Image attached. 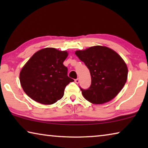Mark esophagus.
<instances>
[{"instance_id": "esophagus-1", "label": "esophagus", "mask_w": 148, "mask_h": 148, "mask_svg": "<svg viewBox=\"0 0 148 148\" xmlns=\"http://www.w3.org/2000/svg\"><path fill=\"white\" fill-rule=\"evenodd\" d=\"M75 82H76V84H79V79L78 78L76 79H75Z\"/></svg>"}]
</instances>
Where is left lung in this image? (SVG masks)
<instances>
[{
  "mask_svg": "<svg viewBox=\"0 0 148 148\" xmlns=\"http://www.w3.org/2000/svg\"><path fill=\"white\" fill-rule=\"evenodd\" d=\"M89 70L91 84L80 87L87 101L95 104L106 103L116 97L127 79L128 69L121 56L106 46H95L75 52Z\"/></svg>",
  "mask_w": 148,
  "mask_h": 148,
  "instance_id": "8db88e82",
  "label": "left lung"
}]
</instances>
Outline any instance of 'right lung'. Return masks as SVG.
<instances>
[{
    "label": "right lung",
    "mask_w": 148,
    "mask_h": 148,
    "mask_svg": "<svg viewBox=\"0 0 148 148\" xmlns=\"http://www.w3.org/2000/svg\"><path fill=\"white\" fill-rule=\"evenodd\" d=\"M67 56L66 51L46 47L30 58L19 74L21 86L30 98L52 104L63 97L65 87L74 82L67 76L68 69L63 64Z\"/></svg>",
    "instance_id": "obj_1"
}]
</instances>
